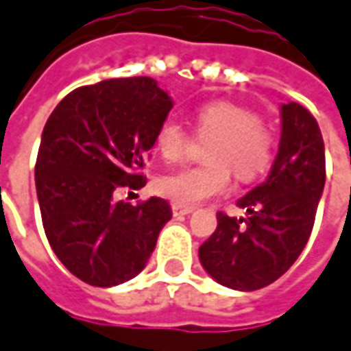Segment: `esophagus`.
I'll use <instances>...</instances> for the list:
<instances>
[{"label":"esophagus","instance_id":"esophagus-1","mask_svg":"<svg viewBox=\"0 0 351 351\" xmlns=\"http://www.w3.org/2000/svg\"><path fill=\"white\" fill-rule=\"evenodd\" d=\"M193 210H195L193 206H183V204L178 203L171 204V213H173V216H185V214H191Z\"/></svg>","mask_w":351,"mask_h":351}]
</instances>
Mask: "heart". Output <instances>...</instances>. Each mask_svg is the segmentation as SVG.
Instances as JSON below:
<instances>
[{
	"instance_id": "1",
	"label": "heart",
	"mask_w": 351,
	"mask_h": 351,
	"mask_svg": "<svg viewBox=\"0 0 351 351\" xmlns=\"http://www.w3.org/2000/svg\"><path fill=\"white\" fill-rule=\"evenodd\" d=\"M199 135L210 138L201 166L164 173L156 181L162 197L183 206H195L224 195L232 170L237 180L258 178L272 162V137L257 114L230 102H210L197 112ZM154 145L166 162H180L191 145L187 129L178 119H166L156 131Z\"/></svg>"
}]
</instances>
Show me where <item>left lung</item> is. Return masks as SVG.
<instances>
[{
  "label": "left lung",
  "mask_w": 351,
  "mask_h": 351,
  "mask_svg": "<svg viewBox=\"0 0 351 351\" xmlns=\"http://www.w3.org/2000/svg\"><path fill=\"white\" fill-rule=\"evenodd\" d=\"M282 135L267 181L237 201L247 216L216 214L214 234L199 247L203 269L241 291L278 280L302 255L324 189V143L317 119L298 102L280 108Z\"/></svg>",
  "instance_id": "8db88e82"
}]
</instances>
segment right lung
I'll return each mask as SVG.
<instances>
[{
  "mask_svg": "<svg viewBox=\"0 0 351 351\" xmlns=\"http://www.w3.org/2000/svg\"><path fill=\"white\" fill-rule=\"evenodd\" d=\"M173 102L150 77L108 79L69 93L46 121L34 168L49 245L77 278L110 288L147 267L168 201H114L141 189L145 156Z\"/></svg>",
  "mask_w": 351,
  "mask_h": 351,
  "instance_id": "obj_1",
  "label": "right lung"
}]
</instances>
